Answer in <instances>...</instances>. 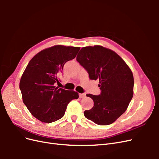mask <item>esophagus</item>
<instances>
[{
	"mask_svg": "<svg viewBox=\"0 0 159 159\" xmlns=\"http://www.w3.org/2000/svg\"><path fill=\"white\" fill-rule=\"evenodd\" d=\"M79 96H80V98H85L86 95L85 93H80Z\"/></svg>",
	"mask_w": 159,
	"mask_h": 159,
	"instance_id": "1",
	"label": "esophagus"
}]
</instances>
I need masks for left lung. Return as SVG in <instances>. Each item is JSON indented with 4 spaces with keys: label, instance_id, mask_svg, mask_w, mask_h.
Masks as SVG:
<instances>
[{
    "label": "left lung",
    "instance_id": "obj_1",
    "mask_svg": "<svg viewBox=\"0 0 159 159\" xmlns=\"http://www.w3.org/2000/svg\"><path fill=\"white\" fill-rule=\"evenodd\" d=\"M76 60L87 70L90 80H99L100 95L87 94L94 105L85 117L99 125L115 122L125 112L133 95L132 71L114 51L102 46L81 48Z\"/></svg>",
    "mask_w": 159,
    "mask_h": 159
}]
</instances>
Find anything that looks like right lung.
I'll list each match as a JSON object with an SVG mask.
<instances>
[{"instance_id": "right-lung-1", "label": "right lung", "mask_w": 159, "mask_h": 159, "mask_svg": "<svg viewBox=\"0 0 159 159\" xmlns=\"http://www.w3.org/2000/svg\"><path fill=\"white\" fill-rule=\"evenodd\" d=\"M80 48L56 45L38 52L28 64L20 81L23 103L34 117L52 123L64 115L68 104L79 98L75 91L56 87L66 62L75 57Z\"/></svg>"}]
</instances>
